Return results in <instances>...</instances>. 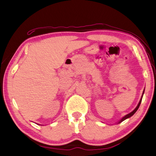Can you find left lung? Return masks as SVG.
Segmentation results:
<instances>
[{"label": "left lung", "instance_id": "obj_1", "mask_svg": "<svg viewBox=\"0 0 156 156\" xmlns=\"http://www.w3.org/2000/svg\"><path fill=\"white\" fill-rule=\"evenodd\" d=\"M143 93H144V91H143ZM143 95H142V97H141V99H140V101H139V104H138V105L136 106V108L134 109V110L132 112H130V114H127V115H125L124 117H123L121 119V120H120V122H119L118 123H120V122H122V121H124V120H126V119H127V118H130V117H131L133 115H134V114H135V113L137 111V109H139V106H140V104H141V101H142V98H143Z\"/></svg>", "mask_w": 156, "mask_h": 156}]
</instances>
